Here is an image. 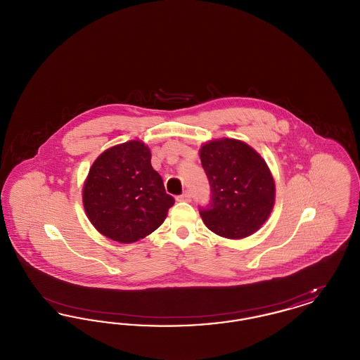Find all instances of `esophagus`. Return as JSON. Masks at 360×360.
<instances>
[{
    "instance_id": "34e87169",
    "label": "esophagus",
    "mask_w": 360,
    "mask_h": 360,
    "mask_svg": "<svg viewBox=\"0 0 360 360\" xmlns=\"http://www.w3.org/2000/svg\"><path fill=\"white\" fill-rule=\"evenodd\" d=\"M176 200H178V201H182V202H190V201H191V194H190L188 191H185L184 194L178 195Z\"/></svg>"
}]
</instances>
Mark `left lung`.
<instances>
[{
  "label": "left lung",
  "mask_w": 360,
  "mask_h": 360,
  "mask_svg": "<svg viewBox=\"0 0 360 360\" xmlns=\"http://www.w3.org/2000/svg\"><path fill=\"white\" fill-rule=\"evenodd\" d=\"M212 190L200 214L206 226L226 239H243L269 219L275 202L274 178L264 159L247 143L217 139L200 150Z\"/></svg>",
  "instance_id": "left-lung-1"
}]
</instances>
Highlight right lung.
<instances>
[{
    "label": "right lung",
    "instance_id": "1",
    "mask_svg": "<svg viewBox=\"0 0 360 360\" xmlns=\"http://www.w3.org/2000/svg\"><path fill=\"white\" fill-rule=\"evenodd\" d=\"M82 201L93 226L108 239L129 244L165 221L174 198L151 166V151L140 140L108 148L89 170Z\"/></svg>",
    "mask_w": 360,
    "mask_h": 360
}]
</instances>
